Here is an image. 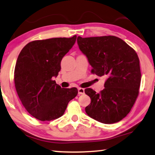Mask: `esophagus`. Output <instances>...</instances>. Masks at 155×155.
Returning <instances> with one entry per match:
<instances>
[{"label":"esophagus","mask_w":155,"mask_h":155,"mask_svg":"<svg viewBox=\"0 0 155 155\" xmlns=\"http://www.w3.org/2000/svg\"><path fill=\"white\" fill-rule=\"evenodd\" d=\"M78 94L79 95H82L84 93V89L82 88H78Z\"/></svg>","instance_id":"obj_1"}]
</instances>
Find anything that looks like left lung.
I'll use <instances>...</instances> for the list:
<instances>
[{"label": "left lung", "instance_id": "1", "mask_svg": "<svg viewBox=\"0 0 155 155\" xmlns=\"http://www.w3.org/2000/svg\"><path fill=\"white\" fill-rule=\"evenodd\" d=\"M77 42L93 68L91 72L107 78L99 93L90 88L84 90L91 100L86 113L101 123L118 122L130 112L139 95L141 74L137 54L113 35L78 36Z\"/></svg>", "mask_w": 155, "mask_h": 155}]
</instances>
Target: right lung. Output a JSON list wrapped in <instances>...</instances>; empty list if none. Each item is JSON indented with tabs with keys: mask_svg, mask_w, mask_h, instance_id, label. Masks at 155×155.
<instances>
[{
	"mask_svg": "<svg viewBox=\"0 0 155 155\" xmlns=\"http://www.w3.org/2000/svg\"><path fill=\"white\" fill-rule=\"evenodd\" d=\"M77 36L34 40L25 45L18 57L14 83L18 95L30 115L40 121L63 115L68 103L76 97V88H63L53 80L60 62L75 44Z\"/></svg>",
	"mask_w": 155,
	"mask_h": 155,
	"instance_id": "1",
	"label": "right lung"
}]
</instances>
